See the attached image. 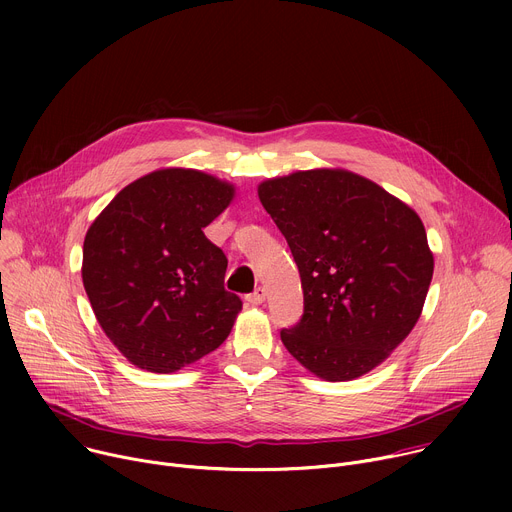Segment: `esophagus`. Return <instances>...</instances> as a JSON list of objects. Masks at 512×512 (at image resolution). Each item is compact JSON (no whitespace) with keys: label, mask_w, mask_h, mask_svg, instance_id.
Listing matches in <instances>:
<instances>
[{"label":"esophagus","mask_w":512,"mask_h":512,"mask_svg":"<svg viewBox=\"0 0 512 512\" xmlns=\"http://www.w3.org/2000/svg\"><path fill=\"white\" fill-rule=\"evenodd\" d=\"M247 302L253 306H261L265 302V287H257L253 294L247 296Z\"/></svg>","instance_id":"esophagus-1"}]
</instances>
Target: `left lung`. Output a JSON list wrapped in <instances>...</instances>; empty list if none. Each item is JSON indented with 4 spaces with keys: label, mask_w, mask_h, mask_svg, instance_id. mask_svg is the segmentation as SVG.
<instances>
[{
    "label": "left lung",
    "mask_w": 512,
    "mask_h": 512,
    "mask_svg": "<svg viewBox=\"0 0 512 512\" xmlns=\"http://www.w3.org/2000/svg\"><path fill=\"white\" fill-rule=\"evenodd\" d=\"M259 200L300 269L304 314L281 342L326 381L373 371L413 330L433 275L421 218L346 170L267 180Z\"/></svg>",
    "instance_id": "left-lung-1"
}]
</instances>
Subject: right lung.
Here are the masks:
<instances>
[{
  "instance_id": "obj_1",
  "label": "right lung",
  "mask_w": 512,
  "mask_h": 512,
  "mask_svg": "<svg viewBox=\"0 0 512 512\" xmlns=\"http://www.w3.org/2000/svg\"><path fill=\"white\" fill-rule=\"evenodd\" d=\"M233 192L198 170H158L125 186L87 231L89 302L135 367L174 373L231 334L243 302L225 289L229 261L202 229Z\"/></svg>"
}]
</instances>
